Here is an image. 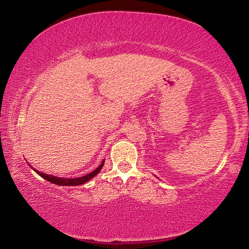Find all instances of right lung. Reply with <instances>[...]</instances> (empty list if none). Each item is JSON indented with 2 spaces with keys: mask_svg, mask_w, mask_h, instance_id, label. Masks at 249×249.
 <instances>
[{
  "mask_svg": "<svg viewBox=\"0 0 249 249\" xmlns=\"http://www.w3.org/2000/svg\"><path fill=\"white\" fill-rule=\"evenodd\" d=\"M104 165V160L102 161V163L96 168L95 170H93L92 172H90V174H88L86 176L83 177H79V178H71V179H67V178H60V177H54V176H52V175H48V174H44V172H40V171H37L36 169H34V168L32 167V169L34 171L37 172V175H39L41 178H44L46 180H48L49 182L52 183H54V184H58V185H80V184H83L88 182V181L91 180L93 177H95L96 175L99 174V172L101 171V169H102V167Z\"/></svg>",
  "mask_w": 249,
  "mask_h": 249,
  "instance_id": "obj_1",
  "label": "right lung"
}]
</instances>
